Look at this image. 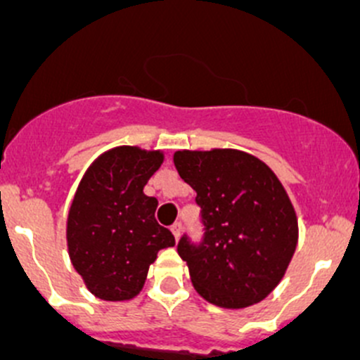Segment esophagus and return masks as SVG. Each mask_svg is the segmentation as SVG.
Returning <instances> with one entry per match:
<instances>
[{
	"mask_svg": "<svg viewBox=\"0 0 360 360\" xmlns=\"http://www.w3.org/2000/svg\"><path fill=\"white\" fill-rule=\"evenodd\" d=\"M170 231H172V233H174V238H176V242L179 240V237H181V223H174L172 226H170Z\"/></svg>",
	"mask_w": 360,
	"mask_h": 360,
	"instance_id": "esophagus-1",
	"label": "esophagus"
}]
</instances>
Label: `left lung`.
Masks as SVG:
<instances>
[{
    "label": "left lung",
    "mask_w": 360,
    "mask_h": 360,
    "mask_svg": "<svg viewBox=\"0 0 360 360\" xmlns=\"http://www.w3.org/2000/svg\"><path fill=\"white\" fill-rule=\"evenodd\" d=\"M181 179L197 191L203 238L183 235L177 252L203 300L245 308L284 277L297 244L296 212L274 170L238 150L176 151Z\"/></svg>",
    "instance_id": "left-lung-1"
}]
</instances>
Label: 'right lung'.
<instances>
[{
    "label": "right lung",
    "mask_w": 360,
    "mask_h": 360,
    "mask_svg": "<svg viewBox=\"0 0 360 360\" xmlns=\"http://www.w3.org/2000/svg\"><path fill=\"white\" fill-rule=\"evenodd\" d=\"M162 162V151L118 146L101 155L79 181L68 214V250L99 300L137 296L158 250L176 244L155 219L158 200L143 193Z\"/></svg>",
    "instance_id": "1"
}]
</instances>
